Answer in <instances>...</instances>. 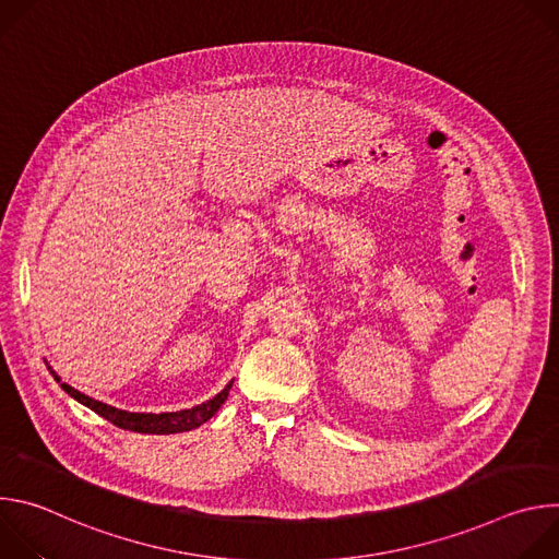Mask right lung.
<instances>
[{"label":"right lung","instance_id":"1","mask_svg":"<svg viewBox=\"0 0 559 559\" xmlns=\"http://www.w3.org/2000/svg\"><path fill=\"white\" fill-rule=\"evenodd\" d=\"M50 369V367H48ZM50 373L55 376L57 382H61V378L50 369ZM231 382L229 380L225 384V389H221L214 397H210V401L192 407V409H183V412H170V414H130V412H123V409H117V407H110L106 403H99L95 401V397L82 393L72 389L70 384L61 382V389L74 397L76 403H82L84 407L93 409L95 414H99L102 418H106L108 423L117 425L119 429H128V431H136V433H156V436H168V433H181V431H192L197 427H201L203 423H207L218 409L221 405L227 401L229 395V389H231Z\"/></svg>","mask_w":559,"mask_h":559}]
</instances>
